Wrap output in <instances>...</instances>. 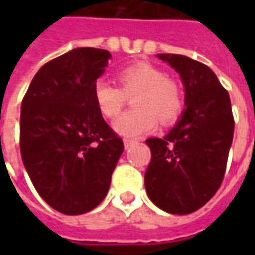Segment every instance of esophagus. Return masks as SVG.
Here are the masks:
<instances>
[{
  "mask_svg": "<svg viewBox=\"0 0 255 255\" xmlns=\"http://www.w3.org/2000/svg\"><path fill=\"white\" fill-rule=\"evenodd\" d=\"M135 143H136V140H133V139H124V146H126V149L131 147V146Z\"/></svg>",
  "mask_w": 255,
  "mask_h": 255,
  "instance_id": "esophagus-1",
  "label": "esophagus"
}]
</instances>
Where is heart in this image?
I'll use <instances>...</instances> for the list:
<instances>
[{
    "label": "heart",
    "mask_w": 255,
    "mask_h": 255,
    "mask_svg": "<svg viewBox=\"0 0 255 255\" xmlns=\"http://www.w3.org/2000/svg\"><path fill=\"white\" fill-rule=\"evenodd\" d=\"M117 86L97 80L93 86V98L102 116L116 117L132 97L135 109L124 113L113 123L117 132L126 136H140L153 131L158 121L169 126L183 112V95L179 84L154 65L144 61L131 64L117 71Z\"/></svg>",
    "instance_id": "b5f03b06"
}]
</instances>
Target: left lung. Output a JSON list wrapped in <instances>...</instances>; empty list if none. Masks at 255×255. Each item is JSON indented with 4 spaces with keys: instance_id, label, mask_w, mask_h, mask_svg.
I'll list each match as a JSON object with an SVG mask.
<instances>
[{
    "instance_id": "obj_1",
    "label": "left lung",
    "mask_w": 255,
    "mask_h": 255,
    "mask_svg": "<svg viewBox=\"0 0 255 255\" xmlns=\"http://www.w3.org/2000/svg\"><path fill=\"white\" fill-rule=\"evenodd\" d=\"M179 72L186 91L182 119L164 138H150L144 187L151 202L172 214L202 208L224 179L234 138L228 91L205 64L182 54H157Z\"/></svg>"
}]
</instances>
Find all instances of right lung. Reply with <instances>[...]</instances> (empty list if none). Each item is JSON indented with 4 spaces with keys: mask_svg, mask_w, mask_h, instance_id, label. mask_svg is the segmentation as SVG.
<instances>
[{
    "mask_svg": "<svg viewBox=\"0 0 255 255\" xmlns=\"http://www.w3.org/2000/svg\"><path fill=\"white\" fill-rule=\"evenodd\" d=\"M111 53L79 47L36 72L21 101L20 153L42 199L69 216L87 213L108 194L124 151L93 98Z\"/></svg>",
    "mask_w": 255,
    "mask_h": 255,
    "instance_id": "obj_1",
    "label": "right lung"
}]
</instances>
